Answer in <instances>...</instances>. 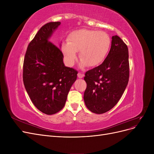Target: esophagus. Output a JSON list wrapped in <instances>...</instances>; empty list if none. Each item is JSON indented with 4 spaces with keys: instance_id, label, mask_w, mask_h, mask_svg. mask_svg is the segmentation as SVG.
Returning a JSON list of instances; mask_svg holds the SVG:
<instances>
[{
    "instance_id": "1",
    "label": "esophagus",
    "mask_w": 154,
    "mask_h": 154,
    "mask_svg": "<svg viewBox=\"0 0 154 154\" xmlns=\"http://www.w3.org/2000/svg\"><path fill=\"white\" fill-rule=\"evenodd\" d=\"M83 76H84V74L81 73V72H78V77L79 78H82Z\"/></svg>"
}]
</instances>
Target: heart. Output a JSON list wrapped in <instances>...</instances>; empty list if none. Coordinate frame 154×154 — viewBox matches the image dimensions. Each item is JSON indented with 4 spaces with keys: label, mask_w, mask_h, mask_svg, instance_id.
<instances>
[{
    "label": "heart",
    "mask_w": 154,
    "mask_h": 154,
    "mask_svg": "<svg viewBox=\"0 0 154 154\" xmlns=\"http://www.w3.org/2000/svg\"><path fill=\"white\" fill-rule=\"evenodd\" d=\"M111 46L110 36L104 31L79 29L72 32L69 41L62 45V51L66 63L72 66L80 51L81 66L96 67L105 60Z\"/></svg>",
    "instance_id": "1"
}]
</instances>
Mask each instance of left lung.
Here are the masks:
<instances>
[{
	"instance_id": "8db88e82",
	"label": "left lung",
	"mask_w": 154,
	"mask_h": 154,
	"mask_svg": "<svg viewBox=\"0 0 154 154\" xmlns=\"http://www.w3.org/2000/svg\"><path fill=\"white\" fill-rule=\"evenodd\" d=\"M87 88L83 99L87 109L100 114L118 103L129 79L128 49L117 35L112 37L111 48L99 66L86 72Z\"/></svg>"
}]
</instances>
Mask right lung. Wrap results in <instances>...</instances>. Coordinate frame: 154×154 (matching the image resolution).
Here are the masks:
<instances>
[{"label": "right lung", "mask_w": 154, "mask_h": 154, "mask_svg": "<svg viewBox=\"0 0 154 154\" xmlns=\"http://www.w3.org/2000/svg\"><path fill=\"white\" fill-rule=\"evenodd\" d=\"M60 22H49L36 34L25 54L23 82L32 103L42 112L52 115L61 110L78 72L65 66L63 55L50 42Z\"/></svg>", "instance_id": "obj_1"}]
</instances>
